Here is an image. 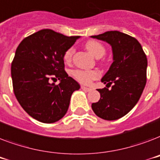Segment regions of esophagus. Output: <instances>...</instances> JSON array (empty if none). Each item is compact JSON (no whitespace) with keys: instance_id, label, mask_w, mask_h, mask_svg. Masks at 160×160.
Returning <instances> with one entry per match:
<instances>
[{"instance_id":"obj_1","label":"esophagus","mask_w":160,"mask_h":160,"mask_svg":"<svg viewBox=\"0 0 160 160\" xmlns=\"http://www.w3.org/2000/svg\"><path fill=\"white\" fill-rule=\"evenodd\" d=\"M80 88H81L83 90H85V91H90V90H91V89H90V88L85 87V86H83V85H81V87Z\"/></svg>"}]
</instances>
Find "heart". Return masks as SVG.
Wrapping results in <instances>:
<instances>
[{"mask_svg":"<svg viewBox=\"0 0 160 160\" xmlns=\"http://www.w3.org/2000/svg\"><path fill=\"white\" fill-rule=\"evenodd\" d=\"M85 47L90 54L95 58H101L105 54V48L102 44L95 40L88 41L85 44ZM75 48L71 46L65 50L63 55V60L65 63H70L72 60ZM71 75L75 80L83 85H88L92 80H96L100 76V72L98 70H74L71 72Z\"/></svg>","mask_w":160,"mask_h":160,"instance_id":"heart-1","label":"heart"}]
</instances>
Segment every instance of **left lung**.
<instances>
[{
  "label": "left lung",
  "instance_id": "obj_1",
  "mask_svg": "<svg viewBox=\"0 0 160 160\" xmlns=\"http://www.w3.org/2000/svg\"><path fill=\"white\" fill-rule=\"evenodd\" d=\"M91 37L109 43L114 60L101 79L107 88L98 89L100 99L91 107L101 119L115 120L128 114L141 96L147 80L146 55L136 39L119 31H106Z\"/></svg>",
  "mask_w": 160,
  "mask_h": 160
}]
</instances>
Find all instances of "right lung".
I'll list each match as a JSON object with an SVG mask.
<instances>
[{"instance_id":"1","label":"right lung","mask_w":160,"mask_h":160,"mask_svg":"<svg viewBox=\"0 0 160 160\" xmlns=\"http://www.w3.org/2000/svg\"><path fill=\"white\" fill-rule=\"evenodd\" d=\"M80 36H66L44 29L27 36L18 46L11 63L14 94L24 110L42 123L64 117L71 95L80 85L68 76L63 55ZM61 80L59 85L50 84Z\"/></svg>"}]
</instances>
